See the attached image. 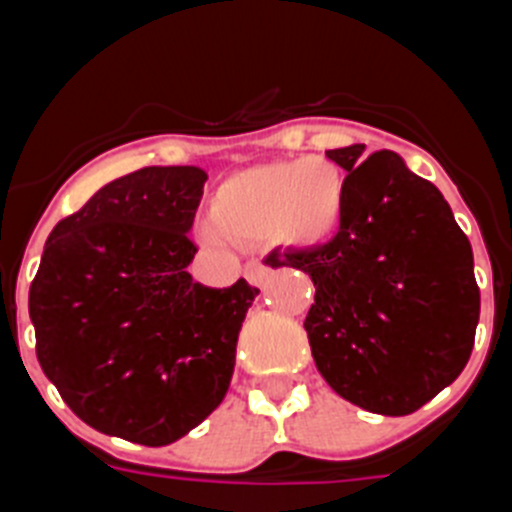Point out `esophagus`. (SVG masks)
I'll list each match as a JSON object with an SVG mask.
<instances>
[{
  "label": "esophagus",
  "mask_w": 512,
  "mask_h": 512,
  "mask_svg": "<svg viewBox=\"0 0 512 512\" xmlns=\"http://www.w3.org/2000/svg\"><path fill=\"white\" fill-rule=\"evenodd\" d=\"M246 279L253 287H264L266 279H269V266H264L261 261H251V264H246Z\"/></svg>",
  "instance_id": "34e87169"
}]
</instances>
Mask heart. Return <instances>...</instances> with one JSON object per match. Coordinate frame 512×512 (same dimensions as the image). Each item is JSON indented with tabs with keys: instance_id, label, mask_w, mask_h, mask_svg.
I'll return each instance as SVG.
<instances>
[{
	"instance_id": "1",
	"label": "heart",
	"mask_w": 512,
	"mask_h": 512,
	"mask_svg": "<svg viewBox=\"0 0 512 512\" xmlns=\"http://www.w3.org/2000/svg\"><path fill=\"white\" fill-rule=\"evenodd\" d=\"M346 217V176L325 156L289 158L228 176L215 189L202 241L248 246L271 238L292 248H320Z\"/></svg>"
}]
</instances>
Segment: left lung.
<instances>
[{
	"mask_svg": "<svg viewBox=\"0 0 512 512\" xmlns=\"http://www.w3.org/2000/svg\"><path fill=\"white\" fill-rule=\"evenodd\" d=\"M325 151L346 171V217L330 243L274 251L310 274L312 359L330 390L379 415H410L467 366L479 323L469 238L431 182L395 151Z\"/></svg>",
	"mask_w": 512,
	"mask_h": 512,
	"instance_id": "8db88e82",
	"label": "left lung"
}]
</instances>
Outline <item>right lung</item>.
I'll list each match as a JSON object with an SVG mask.
<instances>
[{"instance_id": "obj_1", "label": "right lung", "mask_w": 512, "mask_h": 512, "mask_svg": "<svg viewBox=\"0 0 512 512\" xmlns=\"http://www.w3.org/2000/svg\"><path fill=\"white\" fill-rule=\"evenodd\" d=\"M205 182L200 166H146L104 184L45 241L27 300L35 351L94 431L166 446L228 392L259 289H210L187 271Z\"/></svg>"}]
</instances>
